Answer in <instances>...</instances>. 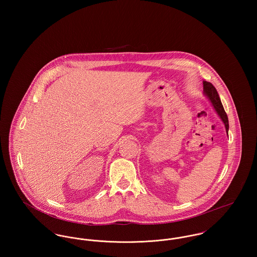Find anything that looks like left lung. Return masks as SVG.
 <instances>
[{
    "label": "left lung",
    "instance_id": "obj_1",
    "mask_svg": "<svg viewBox=\"0 0 257 257\" xmlns=\"http://www.w3.org/2000/svg\"><path fill=\"white\" fill-rule=\"evenodd\" d=\"M203 84H204V94L207 96V98L212 103L214 109L217 111V113L219 114V116H220V119L222 120V122L224 123L226 134H228V118H227L226 112L224 111V109H223V107L221 105L220 97H219V94H218L216 88L210 82L204 81Z\"/></svg>",
    "mask_w": 257,
    "mask_h": 257
}]
</instances>
